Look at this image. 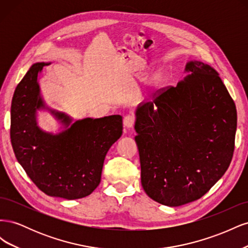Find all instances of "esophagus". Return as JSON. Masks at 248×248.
<instances>
[{
    "instance_id": "obj_1",
    "label": "esophagus",
    "mask_w": 248,
    "mask_h": 248,
    "mask_svg": "<svg viewBox=\"0 0 248 248\" xmlns=\"http://www.w3.org/2000/svg\"><path fill=\"white\" fill-rule=\"evenodd\" d=\"M136 123V117L133 115H127L124 118V125L127 128H131V127Z\"/></svg>"
}]
</instances>
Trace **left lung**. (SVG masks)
Segmentation results:
<instances>
[{
	"mask_svg": "<svg viewBox=\"0 0 248 248\" xmlns=\"http://www.w3.org/2000/svg\"><path fill=\"white\" fill-rule=\"evenodd\" d=\"M185 70L191 74L139 107L134 126L142 188L170 207L207 193L235 149L236 106L218 73L199 61Z\"/></svg>",
	"mask_w": 248,
	"mask_h": 248,
	"instance_id": "left-lung-1",
	"label": "left lung"
}]
</instances>
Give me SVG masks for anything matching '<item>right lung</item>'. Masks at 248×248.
I'll list each match as a JSON object with an SVG mask.
<instances>
[{"label": "right lung", "mask_w": 248, "mask_h": 248, "mask_svg": "<svg viewBox=\"0 0 248 248\" xmlns=\"http://www.w3.org/2000/svg\"><path fill=\"white\" fill-rule=\"evenodd\" d=\"M47 63H36L17 85L11 103L10 139L14 154L27 175L49 197L77 200L92 193L101 180L104 158L122 136V117L87 118L59 134L42 131L36 110L46 106L39 95L38 73ZM52 114L68 127L71 119Z\"/></svg>", "instance_id": "right-lung-1"}]
</instances>
